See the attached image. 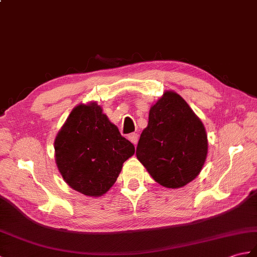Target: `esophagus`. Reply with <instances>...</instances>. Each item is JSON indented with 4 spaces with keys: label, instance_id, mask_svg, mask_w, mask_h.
<instances>
[{
    "label": "esophagus",
    "instance_id": "1",
    "mask_svg": "<svg viewBox=\"0 0 257 257\" xmlns=\"http://www.w3.org/2000/svg\"><path fill=\"white\" fill-rule=\"evenodd\" d=\"M128 139L136 146L137 142H138V135H137V134H130V135H128Z\"/></svg>",
    "mask_w": 257,
    "mask_h": 257
}]
</instances>
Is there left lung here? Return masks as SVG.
Instances as JSON below:
<instances>
[{
	"label": "left lung",
	"instance_id": "8db88e82",
	"mask_svg": "<svg viewBox=\"0 0 257 257\" xmlns=\"http://www.w3.org/2000/svg\"><path fill=\"white\" fill-rule=\"evenodd\" d=\"M204 124L177 93L166 91L149 111L137 158L153 180L180 188L198 176L207 158Z\"/></svg>",
	"mask_w": 257,
	"mask_h": 257
}]
</instances>
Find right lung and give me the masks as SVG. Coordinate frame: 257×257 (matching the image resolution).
Instances as JSON below:
<instances>
[{
  "mask_svg": "<svg viewBox=\"0 0 257 257\" xmlns=\"http://www.w3.org/2000/svg\"><path fill=\"white\" fill-rule=\"evenodd\" d=\"M134 153L133 143L95 101L74 107L55 140L56 163L63 180L91 197L108 192Z\"/></svg>",
  "mask_w": 257,
  "mask_h": 257,
  "instance_id": "add662e5",
  "label": "right lung"
}]
</instances>
